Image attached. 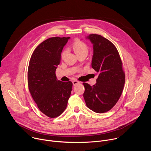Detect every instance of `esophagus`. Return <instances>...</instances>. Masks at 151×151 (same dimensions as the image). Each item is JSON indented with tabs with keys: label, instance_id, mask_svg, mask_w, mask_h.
Masks as SVG:
<instances>
[{
	"label": "esophagus",
	"instance_id": "obj_1",
	"mask_svg": "<svg viewBox=\"0 0 151 151\" xmlns=\"http://www.w3.org/2000/svg\"><path fill=\"white\" fill-rule=\"evenodd\" d=\"M72 82H73V85H77V84L79 83V81H76V80L73 81H72Z\"/></svg>",
	"mask_w": 151,
	"mask_h": 151
}]
</instances>
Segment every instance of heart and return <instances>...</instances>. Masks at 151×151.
<instances>
[{"label":"heart","instance_id":"1","mask_svg":"<svg viewBox=\"0 0 151 151\" xmlns=\"http://www.w3.org/2000/svg\"><path fill=\"white\" fill-rule=\"evenodd\" d=\"M72 48L77 55H79L82 54H87L88 51V47L87 45H86V44H85L83 42L79 40H76L73 42V44L72 45ZM65 53L66 52L64 51L63 54L64 55Z\"/></svg>","mask_w":151,"mask_h":151}]
</instances>
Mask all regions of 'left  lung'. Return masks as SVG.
I'll return each mask as SVG.
<instances>
[{"instance_id": "obj_1", "label": "left lung", "mask_w": 151, "mask_h": 151, "mask_svg": "<svg viewBox=\"0 0 151 151\" xmlns=\"http://www.w3.org/2000/svg\"><path fill=\"white\" fill-rule=\"evenodd\" d=\"M93 45L91 66L98 74L97 82L91 86L83 83L86 105L96 113L111 110L121 96L125 83L122 61L115 45L101 35L86 37Z\"/></svg>"}]
</instances>
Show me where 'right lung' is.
Here are the masks:
<instances>
[{
    "mask_svg": "<svg viewBox=\"0 0 151 151\" xmlns=\"http://www.w3.org/2000/svg\"><path fill=\"white\" fill-rule=\"evenodd\" d=\"M70 37H54L42 42L30 60L27 79L30 93L39 110L50 118L60 116L66 109L72 82L57 79L55 70L61 53Z\"/></svg>",
    "mask_w": 151,
    "mask_h": 151,
    "instance_id": "right-lung-1",
    "label": "right lung"
}]
</instances>
